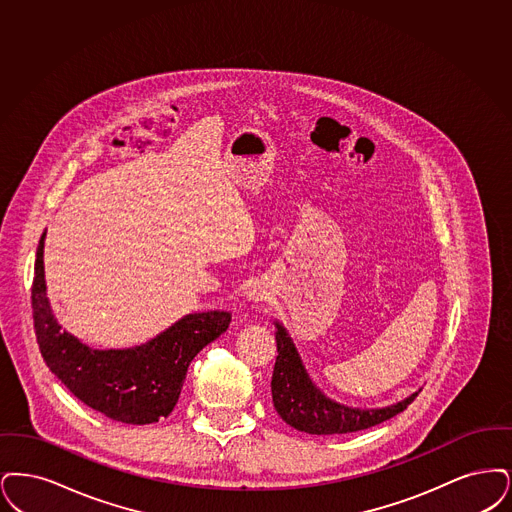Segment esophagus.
Returning a JSON list of instances; mask_svg holds the SVG:
<instances>
[{"label":"esophagus","instance_id":"1","mask_svg":"<svg viewBox=\"0 0 512 512\" xmlns=\"http://www.w3.org/2000/svg\"><path fill=\"white\" fill-rule=\"evenodd\" d=\"M246 298H248V302H254V304H266L269 300V290L264 283L256 281L246 290Z\"/></svg>","mask_w":512,"mask_h":512}]
</instances>
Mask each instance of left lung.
Returning a JSON list of instances; mask_svg holds the SVG:
<instances>
[{
    "mask_svg": "<svg viewBox=\"0 0 512 512\" xmlns=\"http://www.w3.org/2000/svg\"><path fill=\"white\" fill-rule=\"evenodd\" d=\"M277 359L271 377V396L279 417L292 428L308 434H348L396 417L419 392L382 409H354L327 398L306 373L294 342L281 323H275Z\"/></svg>",
    "mask_w": 512,
    "mask_h": 512,
    "instance_id": "8db88e82",
    "label": "left lung"
}]
</instances>
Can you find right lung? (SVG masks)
Masks as SVG:
<instances>
[{
  "label": "right lung",
  "instance_id": "right-lung-1",
  "mask_svg": "<svg viewBox=\"0 0 512 512\" xmlns=\"http://www.w3.org/2000/svg\"><path fill=\"white\" fill-rule=\"evenodd\" d=\"M44 239L36 250L32 315L49 371L88 407L112 421L158 423L178 403L193 357L227 331L231 313H189L147 344L126 350H93L67 333L45 296Z\"/></svg>",
  "mask_w": 512,
  "mask_h": 512
}]
</instances>
